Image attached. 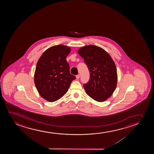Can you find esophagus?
Returning <instances> with one entry per match:
<instances>
[{
  "label": "esophagus",
  "mask_w": 154,
  "mask_h": 154,
  "mask_svg": "<svg viewBox=\"0 0 154 154\" xmlns=\"http://www.w3.org/2000/svg\"><path fill=\"white\" fill-rule=\"evenodd\" d=\"M76 79H79V78H80V75H77V76H76Z\"/></svg>",
  "instance_id": "obj_1"
}]
</instances>
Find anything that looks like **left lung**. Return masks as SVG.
<instances>
[{
	"instance_id": "left-lung-1",
	"label": "left lung",
	"mask_w": 154,
	"mask_h": 154,
	"mask_svg": "<svg viewBox=\"0 0 154 154\" xmlns=\"http://www.w3.org/2000/svg\"><path fill=\"white\" fill-rule=\"evenodd\" d=\"M90 72V79L84 85L89 96L98 102L109 98L116 89L117 72L116 65L109 54L100 47L90 45L78 49Z\"/></svg>"
}]
</instances>
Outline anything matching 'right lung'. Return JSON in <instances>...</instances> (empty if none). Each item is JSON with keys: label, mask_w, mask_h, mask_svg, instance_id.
Instances as JSON below:
<instances>
[{"label": "right lung", "mask_w": 154, "mask_h": 154, "mask_svg": "<svg viewBox=\"0 0 154 154\" xmlns=\"http://www.w3.org/2000/svg\"><path fill=\"white\" fill-rule=\"evenodd\" d=\"M69 47L58 45L46 49L38 59L34 82L40 96L49 102L56 101L67 92L76 77L70 73L66 57Z\"/></svg>", "instance_id": "1"}]
</instances>
